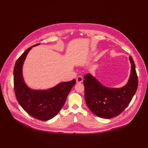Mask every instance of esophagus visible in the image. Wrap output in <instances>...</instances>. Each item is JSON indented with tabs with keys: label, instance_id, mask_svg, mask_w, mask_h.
Wrapping results in <instances>:
<instances>
[{
	"label": "esophagus",
	"instance_id": "obj_1",
	"mask_svg": "<svg viewBox=\"0 0 148 148\" xmlns=\"http://www.w3.org/2000/svg\"><path fill=\"white\" fill-rule=\"evenodd\" d=\"M83 77L82 76H78V77H77V79H76V82H77V83H82L83 82Z\"/></svg>",
	"mask_w": 148,
	"mask_h": 148
}]
</instances>
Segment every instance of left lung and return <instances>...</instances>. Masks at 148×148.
I'll return each instance as SVG.
<instances>
[{
    "label": "left lung",
    "instance_id": "left-lung-1",
    "mask_svg": "<svg viewBox=\"0 0 148 148\" xmlns=\"http://www.w3.org/2000/svg\"><path fill=\"white\" fill-rule=\"evenodd\" d=\"M131 71L128 83L122 88L103 86L90 74L84 77V99L92 112L100 118L110 119L120 114L130 103L138 87L134 60L130 56Z\"/></svg>",
    "mask_w": 148,
    "mask_h": 148
}]
</instances>
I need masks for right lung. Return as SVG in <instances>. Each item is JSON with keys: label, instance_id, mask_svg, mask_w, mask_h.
Returning <instances> with one entry per match:
<instances>
[{"label": "right lung", "instance_id": "add662e5", "mask_svg": "<svg viewBox=\"0 0 148 148\" xmlns=\"http://www.w3.org/2000/svg\"><path fill=\"white\" fill-rule=\"evenodd\" d=\"M39 44L27 49L17 60L14 68V88L16 98L23 109L35 119L47 121L54 117L63 107L75 79L60 83L48 90H35L29 88L23 79L22 67L30 50Z\"/></svg>", "mask_w": 148, "mask_h": 148}]
</instances>
